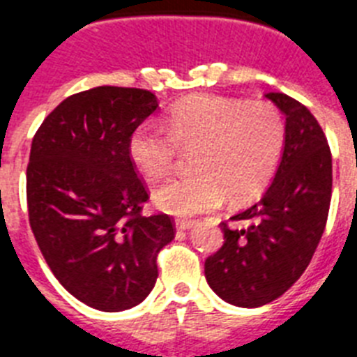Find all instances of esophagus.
<instances>
[{
	"mask_svg": "<svg viewBox=\"0 0 357 357\" xmlns=\"http://www.w3.org/2000/svg\"><path fill=\"white\" fill-rule=\"evenodd\" d=\"M196 227L194 220H176V229L178 230H190Z\"/></svg>",
	"mask_w": 357,
	"mask_h": 357,
	"instance_id": "1",
	"label": "esophagus"
}]
</instances>
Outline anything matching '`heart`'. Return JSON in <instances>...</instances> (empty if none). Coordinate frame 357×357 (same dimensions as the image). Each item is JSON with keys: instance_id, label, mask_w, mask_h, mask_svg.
<instances>
[{"instance_id": "1", "label": "heart", "mask_w": 357, "mask_h": 357, "mask_svg": "<svg viewBox=\"0 0 357 357\" xmlns=\"http://www.w3.org/2000/svg\"><path fill=\"white\" fill-rule=\"evenodd\" d=\"M283 116L266 101L192 96L169 110L165 127L145 121L128 137V155L151 181L172 170L178 151H190L194 172L154 192L161 211L179 218L214 211L223 202L259 196L274 178L285 146Z\"/></svg>"}]
</instances>
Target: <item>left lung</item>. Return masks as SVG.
<instances>
[{
	"mask_svg": "<svg viewBox=\"0 0 357 357\" xmlns=\"http://www.w3.org/2000/svg\"><path fill=\"white\" fill-rule=\"evenodd\" d=\"M266 100L285 114V146L261 199L221 223L225 243L205 261L215 294L236 307L271 303L299 280L325 230L332 196V155L310 110L281 92Z\"/></svg>",
	"mask_w": 357,
	"mask_h": 357,
	"instance_id": "obj_1",
	"label": "left lung"
}]
</instances>
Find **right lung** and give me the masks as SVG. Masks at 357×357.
<instances>
[{
  "label": "right lung",
  "instance_id": "obj_1",
  "mask_svg": "<svg viewBox=\"0 0 357 357\" xmlns=\"http://www.w3.org/2000/svg\"><path fill=\"white\" fill-rule=\"evenodd\" d=\"M158 109L143 89L96 86L74 94L38 128L26 167L29 221L56 280L103 312L139 305L158 280L155 257L176 234L149 199L128 137Z\"/></svg>",
  "mask_w": 357,
  "mask_h": 357
}]
</instances>
